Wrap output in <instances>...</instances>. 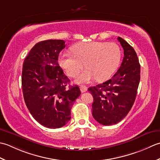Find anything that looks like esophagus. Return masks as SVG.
I'll return each instance as SVG.
<instances>
[{
  "mask_svg": "<svg viewBox=\"0 0 160 160\" xmlns=\"http://www.w3.org/2000/svg\"><path fill=\"white\" fill-rule=\"evenodd\" d=\"M80 89H81V92H86V91L88 90V87L86 86H80Z\"/></svg>",
  "mask_w": 160,
  "mask_h": 160,
  "instance_id": "obj_1",
  "label": "esophagus"
}]
</instances>
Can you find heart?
Here are the masks:
<instances>
[{
	"label": "heart",
	"mask_w": 160,
	"mask_h": 160,
	"mask_svg": "<svg viewBox=\"0 0 160 160\" xmlns=\"http://www.w3.org/2000/svg\"><path fill=\"white\" fill-rule=\"evenodd\" d=\"M72 54L60 53L58 63L68 76L76 77L84 67L88 68L78 77V83H88L95 79L105 81L110 77L121 60V50L115 43L92 41L80 43L71 48Z\"/></svg>",
	"instance_id": "b5f03b06"
}]
</instances>
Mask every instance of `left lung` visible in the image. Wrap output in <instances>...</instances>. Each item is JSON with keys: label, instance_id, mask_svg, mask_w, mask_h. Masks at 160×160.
I'll return each mask as SVG.
<instances>
[{"label": "left lung", "instance_id": "8db88e82", "mask_svg": "<svg viewBox=\"0 0 160 160\" xmlns=\"http://www.w3.org/2000/svg\"><path fill=\"white\" fill-rule=\"evenodd\" d=\"M123 49L121 66L111 79L88 90L92 94V116L104 126L119 123L135 102L140 81V65L133 48L121 37L117 38Z\"/></svg>", "mask_w": 160, "mask_h": 160}]
</instances>
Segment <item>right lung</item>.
<instances>
[{
	"instance_id": "right-lung-1",
	"label": "right lung",
	"mask_w": 160,
	"mask_h": 160,
	"mask_svg": "<svg viewBox=\"0 0 160 160\" xmlns=\"http://www.w3.org/2000/svg\"><path fill=\"white\" fill-rule=\"evenodd\" d=\"M63 40L38 42L24 60L22 90L32 117L45 127L58 128L71 118V108L80 96L77 85L70 81L58 63V54L66 47Z\"/></svg>"
}]
</instances>
